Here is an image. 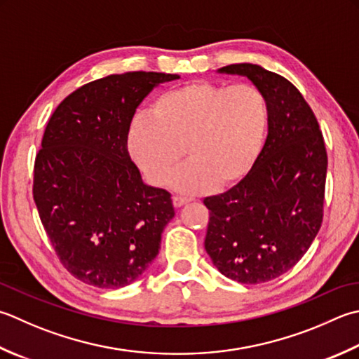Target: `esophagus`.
Here are the masks:
<instances>
[{
  "mask_svg": "<svg viewBox=\"0 0 359 359\" xmlns=\"http://www.w3.org/2000/svg\"><path fill=\"white\" fill-rule=\"evenodd\" d=\"M191 199H188V198H184V196H174L172 198V203H174V207H182V205H185L187 202H189Z\"/></svg>",
  "mask_w": 359,
  "mask_h": 359,
  "instance_id": "1",
  "label": "esophagus"
}]
</instances>
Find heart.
<instances>
[{"mask_svg": "<svg viewBox=\"0 0 359 359\" xmlns=\"http://www.w3.org/2000/svg\"><path fill=\"white\" fill-rule=\"evenodd\" d=\"M269 111L254 83L221 86L191 82L161 93L149 114L132 119L128 147L132 160L156 187L174 179L184 193L208 191L243 180L263 151Z\"/></svg>", "mask_w": 359, "mask_h": 359, "instance_id": "1", "label": "heart"}]
</instances>
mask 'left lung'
<instances>
[{"label":"left lung","instance_id":"8db88e82","mask_svg":"<svg viewBox=\"0 0 359 359\" xmlns=\"http://www.w3.org/2000/svg\"><path fill=\"white\" fill-rule=\"evenodd\" d=\"M221 73L249 77L268 102V138L240 184L203 199L205 250L224 276L244 285L283 276L310 249L324 217L327 151L319 123L283 76L252 63Z\"/></svg>","mask_w":359,"mask_h":359}]
</instances>
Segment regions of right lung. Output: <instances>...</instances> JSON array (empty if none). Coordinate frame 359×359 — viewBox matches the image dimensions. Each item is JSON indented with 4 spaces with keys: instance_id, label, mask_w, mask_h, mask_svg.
<instances>
[{
    "instance_id": "add662e5",
    "label": "right lung",
    "mask_w": 359,
    "mask_h": 359,
    "mask_svg": "<svg viewBox=\"0 0 359 359\" xmlns=\"http://www.w3.org/2000/svg\"><path fill=\"white\" fill-rule=\"evenodd\" d=\"M177 74L132 72L88 82L49 118L32 196L59 262L73 277L116 290L157 257L174 217L171 194L143 184L128 151L138 104Z\"/></svg>"
}]
</instances>
